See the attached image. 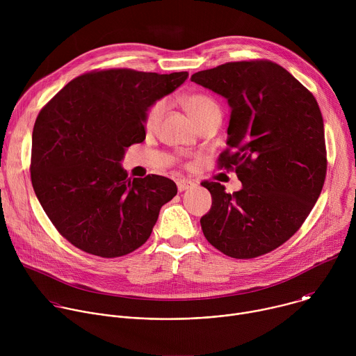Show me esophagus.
I'll return each instance as SVG.
<instances>
[{"label": "esophagus", "instance_id": "34e87169", "mask_svg": "<svg viewBox=\"0 0 356 356\" xmlns=\"http://www.w3.org/2000/svg\"><path fill=\"white\" fill-rule=\"evenodd\" d=\"M176 184H177V190L179 191H186V190H190V188H193L195 186L191 180H187V179H179L176 181Z\"/></svg>", "mask_w": 356, "mask_h": 356}]
</instances>
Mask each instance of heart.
Masks as SVG:
<instances>
[{
  "mask_svg": "<svg viewBox=\"0 0 356 356\" xmlns=\"http://www.w3.org/2000/svg\"><path fill=\"white\" fill-rule=\"evenodd\" d=\"M181 104L197 127L204 124L210 118L218 117L221 114L217 101L213 97L202 92H193L183 97ZM165 110H166V103L163 99L155 101V103L147 108L145 115V127L147 131H154L159 125L165 114Z\"/></svg>",
  "mask_w": 356,
  "mask_h": 356,
  "instance_id": "heart-1",
  "label": "heart"
}]
</instances>
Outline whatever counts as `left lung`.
Returning <instances> with one entry per match:
<instances>
[{
  "label": "left lung",
  "instance_id": "obj_1",
  "mask_svg": "<svg viewBox=\"0 0 356 356\" xmlns=\"http://www.w3.org/2000/svg\"><path fill=\"white\" fill-rule=\"evenodd\" d=\"M191 81L228 99V147L218 166L242 183L232 194L217 181L201 183L213 197L201 229L227 257L265 255L298 231L323 190L327 150L317 99L270 60L229 62Z\"/></svg>",
  "mask_w": 356,
  "mask_h": 356
}]
</instances>
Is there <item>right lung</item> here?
I'll return each instance as SVG.
<instances>
[{"label": "right lung", "instance_id": "right-lung-1", "mask_svg": "<svg viewBox=\"0 0 356 356\" xmlns=\"http://www.w3.org/2000/svg\"><path fill=\"white\" fill-rule=\"evenodd\" d=\"M187 77V72L94 70L72 80L40 110L32 132V186L72 245L118 258L147 241L177 187L158 175L129 179L121 161L127 147L145 140L147 108Z\"/></svg>", "mask_w": 356, "mask_h": 356}]
</instances>
